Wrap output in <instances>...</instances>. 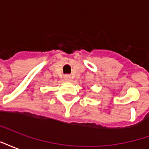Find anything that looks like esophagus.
<instances>
[{"label": "esophagus", "mask_w": 149, "mask_h": 149, "mask_svg": "<svg viewBox=\"0 0 149 149\" xmlns=\"http://www.w3.org/2000/svg\"><path fill=\"white\" fill-rule=\"evenodd\" d=\"M64 79H65V81H68V82L71 81V77L69 75H65V77H64Z\"/></svg>", "instance_id": "1"}]
</instances>
